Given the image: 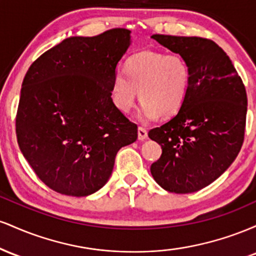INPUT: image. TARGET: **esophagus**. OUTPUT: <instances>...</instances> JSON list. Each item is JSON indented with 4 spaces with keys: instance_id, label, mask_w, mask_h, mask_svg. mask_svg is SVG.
<instances>
[{
    "instance_id": "esophagus-1",
    "label": "esophagus",
    "mask_w": 256,
    "mask_h": 256,
    "mask_svg": "<svg viewBox=\"0 0 256 256\" xmlns=\"http://www.w3.org/2000/svg\"><path fill=\"white\" fill-rule=\"evenodd\" d=\"M148 137V132H146V130L144 128H138V140H144L146 138Z\"/></svg>"
}]
</instances>
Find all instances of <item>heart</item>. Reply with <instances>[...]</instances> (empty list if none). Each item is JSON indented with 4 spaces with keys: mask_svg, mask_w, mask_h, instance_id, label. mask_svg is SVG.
<instances>
[{
    "mask_svg": "<svg viewBox=\"0 0 256 256\" xmlns=\"http://www.w3.org/2000/svg\"><path fill=\"white\" fill-rule=\"evenodd\" d=\"M190 79L189 64L182 55L143 52L128 61L126 72L114 73L112 100L120 112L128 113L140 96L143 119L170 116L186 100Z\"/></svg>",
    "mask_w": 256,
    "mask_h": 256,
    "instance_id": "1",
    "label": "heart"
}]
</instances>
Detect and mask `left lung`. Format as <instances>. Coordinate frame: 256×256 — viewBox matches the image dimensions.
I'll return each instance as SVG.
<instances>
[{"label":"left lung","instance_id":"8db88e82","mask_svg":"<svg viewBox=\"0 0 256 256\" xmlns=\"http://www.w3.org/2000/svg\"><path fill=\"white\" fill-rule=\"evenodd\" d=\"M190 67V89L171 120L149 131L162 154L150 166L170 192L189 194L213 183L237 158L244 140L246 92L230 58L213 40L152 34Z\"/></svg>","mask_w":256,"mask_h":256}]
</instances>
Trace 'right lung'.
Masks as SVG:
<instances>
[{"mask_svg":"<svg viewBox=\"0 0 256 256\" xmlns=\"http://www.w3.org/2000/svg\"><path fill=\"white\" fill-rule=\"evenodd\" d=\"M130 34L112 28L66 38L26 72L16 119L18 144L54 192L77 198L96 192L110 179L119 149L137 140V125L110 98Z\"/></svg>","mask_w":256,"mask_h":256,"instance_id":"obj_1","label":"right lung"}]
</instances>
